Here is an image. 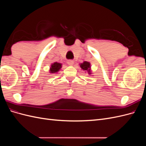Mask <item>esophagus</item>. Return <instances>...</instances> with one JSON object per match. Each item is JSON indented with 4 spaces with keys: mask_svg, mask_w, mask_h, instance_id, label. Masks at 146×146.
<instances>
[{
    "mask_svg": "<svg viewBox=\"0 0 146 146\" xmlns=\"http://www.w3.org/2000/svg\"><path fill=\"white\" fill-rule=\"evenodd\" d=\"M67 63H68V64L69 65H70V66L73 65L74 63V61H72V60H68V61H67Z\"/></svg>",
    "mask_w": 146,
    "mask_h": 146,
    "instance_id": "esophagus-1",
    "label": "esophagus"
}]
</instances>
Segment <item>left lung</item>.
Here are the masks:
<instances>
[{"mask_svg": "<svg viewBox=\"0 0 146 146\" xmlns=\"http://www.w3.org/2000/svg\"><path fill=\"white\" fill-rule=\"evenodd\" d=\"M80 64V66L81 69L83 70H85V72H87L88 73V74L91 76V74H92V70H91V63L88 61H83L82 63L79 64Z\"/></svg>", "mask_w": 146, "mask_h": 146, "instance_id": "8db88e82", "label": "left lung"}]
</instances>
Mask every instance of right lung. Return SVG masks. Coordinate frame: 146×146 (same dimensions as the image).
Returning <instances> with one entry per match:
<instances>
[{"instance_id": "1", "label": "right lung", "mask_w": 146, "mask_h": 146, "mask_svg": "<svg viewBox=\"0 0 146 146\" xmlns=\"http://www.w3.org/2000/svg\"><path fill=\"white\" fill-rule=\"evenodd\" d=\"M62 68V64L58 63V62H54V63H52L50 65V67L49 69V73L50 74H55L59 72L61 68Z\"/></svg>"}]
</instances>
